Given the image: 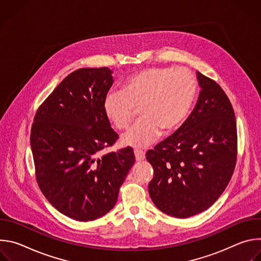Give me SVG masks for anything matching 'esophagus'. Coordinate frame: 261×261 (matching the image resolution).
<instances>
[{
    "label": "esophagus",
    "instance_id": "1",
    "mask_svg": "<svg viewBox=\"0 0 261 261\" xmlns=\"http://www.w3.org/2000/svg\"><path fill=\"white\" fill-rule=\"evenodd\" d=\"M134 155H135V159L137 161H141L145 158V153L142 150H139V148H136V150H134Z\"/></svg>",
    "mask_w": 261,
    "mask_h": 261
}]
</instances>
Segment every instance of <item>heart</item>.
I'll return each instance as SVG.
<instances>
[{
	"label": "heart",
	"instance_id": "heart-1",
	"mask_svg": "<svg viewBox=\"0 0 261 261\" xmlns=\"http://www.w3.org/2000/svg\"><path fill=\"white\" fill-rule=\"evenodd\" d=\"M197 94V81L184 68L152 67L138 71L109 92L103 101L106 119L116 129H127L137 115L141 119L122 141L130 146H146L161 134L179 128L190 114Z\"/></svg>",
	"mask_w": 261,
	"mask_h": 261
}]
</instances>
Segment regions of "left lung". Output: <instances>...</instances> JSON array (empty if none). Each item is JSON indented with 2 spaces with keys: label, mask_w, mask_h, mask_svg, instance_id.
Returning a JSON list of instances; mask_svg holds the SVG:
<instances>
[{
  "label": "left lung",
  "mask_w": 261,
  "mask_h": 261,
  "mask_svg": "<svg viewBox=\"0 0 261 261\" xmlns=\"http://www.w3.org/2000/svg\"><path fill=\"white\" fill-rule=\"evenodd\" d=\"M201 91L190 117L145 154L154 169L148 193L175 218L208 208L227 187L238 156L234 111L222 88L197 71Z\"/></svg>",
  "instance_id": "8db88e82"
}]
</instances>
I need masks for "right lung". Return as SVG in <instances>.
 Masks as SVG:
<instances>
[{"instance_id": "obj_1", "label": "right lung", "mask_w": 261, "mask_h": 261, "mask_svg": "<svg viewBox=\"0 0 261 261\" xmlns=\"http://www.w3.org/2000/svg\"><path fill=\"white\" fill-rule=\"evenodd\" d=\"M106 67L70 73L36 111L31 148L39 188L53 206L77 221L107 214L135 162L133 148L98 158L119 138L103 101L114 83Z\"/></svg>"}]
</instances>
